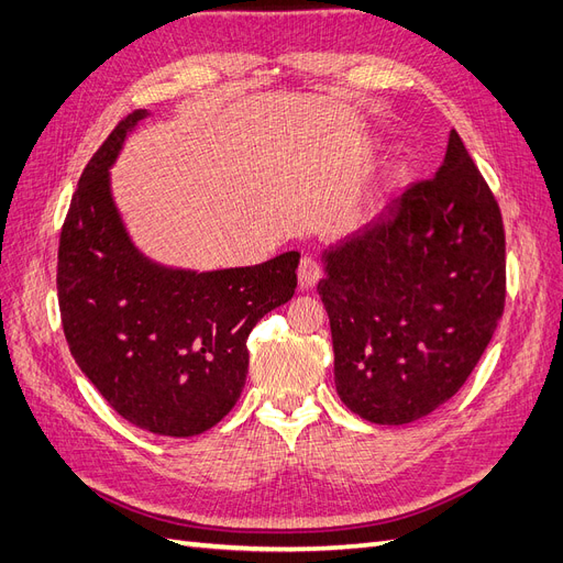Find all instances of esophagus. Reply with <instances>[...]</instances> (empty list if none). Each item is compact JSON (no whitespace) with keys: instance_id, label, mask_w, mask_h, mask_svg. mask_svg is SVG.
<instances>
[{"instance_id":"34e87169","label":"esophagus","mask_w":563,"mask_h":563,"mask_svg":"<svg viewBox=\"0 0 563 563\" xmlns=\"http://www.w3.org/2000/svg\"><path fill=\"white\" fill-rule=\"evenodd\" d=\"M319 279H321L319 263L314 258H310V255H305L298 265V286L302 288V291H308V288H312Z\"/></svg>"}]
</instances>
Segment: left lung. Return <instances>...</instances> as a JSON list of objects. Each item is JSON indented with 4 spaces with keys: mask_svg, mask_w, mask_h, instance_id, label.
I'll use <instances>...</instances> for the list:
<instances>
[{
    "mask_svg": "<svg viewBox=\"0 0 563 563\" xmlns=\"http://www.w3.org/2000/svg\"><path fill=\"white\" fill-rule=\"evenodd\" d=\"M338 397L406 424L463 387L505 308L498 201L451 131L444 164L321 253Z\"/></svg>",
    "mask_w": 563,
    "mask_h": 563,
    "instance_id": "1",
    "label": "left lung"
}]
</instances>
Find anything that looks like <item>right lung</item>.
I'll return each mask as SVG.
<instances>
[{
    "label": "right lung",
    "instance_id": "1",
    "mask_svg": "<svg viewBox=\"0 0 563 563\" xmlns=\"http://www.w3.org/2000/svg\"><path fill=\"white\" fill-rule=\"evenodd\" d=\"M117 124L79 178L58 246V305L77 366L114 411L162 437H195L240 399L251 329L296 294L298 251L249 267H168L133 244L110 168L126 135Z\"/></svg>",
    "mask_w": 563,
    "mask_h": 563
}]
</instances>
